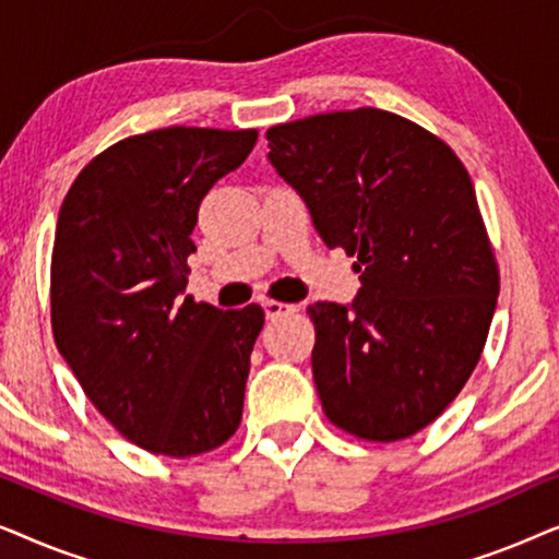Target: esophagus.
<instances>
[{"label":"esophagus","instance_id":"1","mask_svg":"<svg viewBox=\"0 0 559 559\" xmlns=\"http://www.w3.org/2000/svg\"><path fill=\"white\" fill-rule=\"evenodd\" d=\"M262 308H264L266 320H277V318H282V316H289V312H295V305L277 302V300H264Z\"/></svg>","mask_w":559,"mask_h":559}]
</instances>
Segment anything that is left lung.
I'll return each mask as SVG.
<instances>
[{
  "instance_id": "8db88e82",
  "label": "left lung",
  "mask_w": 559,
  "mask_h": 559,
  "mask_svg": "<svg viewBox=\"0 0 559 559\" xmlns=\"http://www.w3.org/2000/svg\"><path fill=\"white\" fill-rule=\"evenodd\" d=\"M266 140L325 247L358 259L354 302L308 308L325 415L364 440L409 438L476 369L499 297L468 170L438 136L381 109L318 114Z\"/></svg>"
}]
</instances>
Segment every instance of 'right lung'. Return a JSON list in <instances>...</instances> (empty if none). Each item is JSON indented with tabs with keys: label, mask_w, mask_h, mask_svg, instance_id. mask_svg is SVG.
Returning a JSON list of instances; mask_svg holds the SVG:
<instances>
[{
	"label": "right lung",
	"mask_w": 559,
	"mask_h": 559,
	"mask_svg": "<svg viewBox=\"0 0 559 559\" xmlns=\"http://www.w3.org/2000/svg\"><path fill=\"white\" fill-rule=\"evenodd\" d=\"M257 136L198 127L127 136L83 167L60 205L56 346L94 407L155 455L209 453L241 423L264 310H221L182 293L201 201Z\"/></svg>",
	"instance_id": "obj_1"
}]
</instances>
